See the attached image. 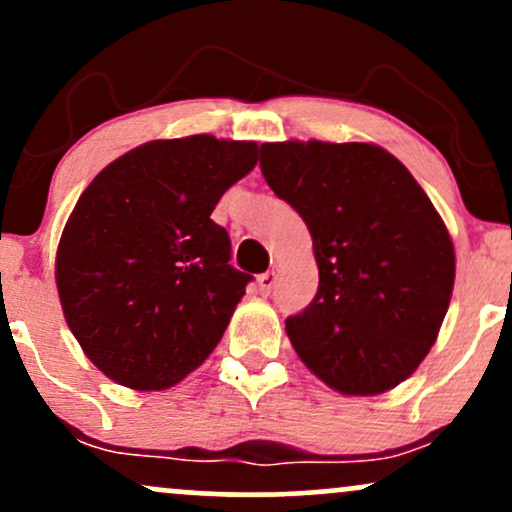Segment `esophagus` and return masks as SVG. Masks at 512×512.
Wrapping results in <instances>:
<instances>
[{"mask_svg":"<svg viewBox=\"0 0 512 512\" xmlns=\"http://www.w3.org/2000/svg\"><path fill=\"white\" fill-rule=\"evenodd\" d=\"M274 281H276L274 272H264V274L257 276V286H260V293H262V296H269V293H272V289H274Z\"/></svg>","mask_w":512,"mask_h":512,"instance_id":"obj_1","label":"esophagus"}]
</instances>
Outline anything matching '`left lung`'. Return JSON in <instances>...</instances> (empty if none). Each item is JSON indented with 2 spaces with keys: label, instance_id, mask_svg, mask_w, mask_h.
Here are the masks:
<instances>
[{
  "label": "left lung",
  "instance_id": "8db88e82",
  "mask_svg": "<svg viewBox=\"0 0 512 512\" xmlns=\"http://www.w3.org/2000/svg\"><path fill=\"white\" fill-rule=\"evenodd\" d=\"M260 168L303 216L320 272L313 303L286 320L296 354L342 395L397 387L436 344L455 284L431 199L378 144H262Z\"/></svg>",
  "mask_w": 512,
  "mask_h": 512
}]
</instances>
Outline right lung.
I'll return each mask as SVG.
<instances>
[{
  "mask_svg": "<svg viewBox=\"0 0 512 512\" xmlns=\"http://www.w3.org/2000/svg\"><path fill=\"white\" fill-rule=\"evenodd\" d=\"M257 163L255 142L156 139L105 166L79 197L60 245L62 313L84 354L129 390H168L221 342L250 274L211 221Z\"/></svg>",
  "mask_w": 512,
  "mask_h": 512,
  "instance_id": "1",
  "label": "right lung"
}]
</instances>
